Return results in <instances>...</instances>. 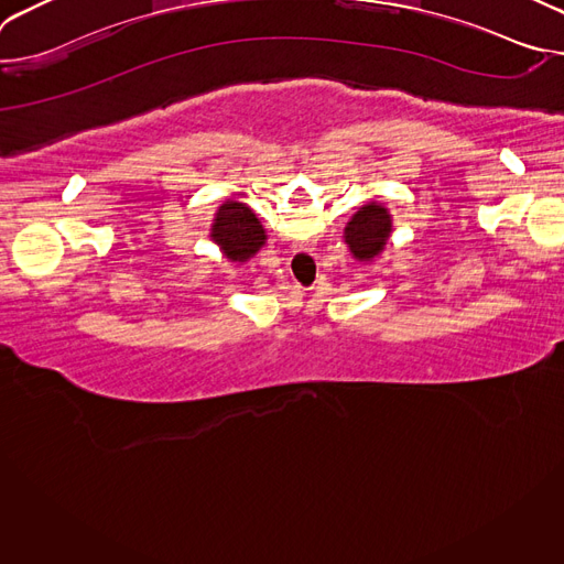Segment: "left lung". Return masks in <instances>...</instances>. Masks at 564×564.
<instances>
[{
	"mask_svg": "<svg viewBox=\"0 0 564 564\" xmlns=\"http://www.w3.org/2000/svg\"><path fill=\"white\" fill-rule=\"evenodd\" d=\"M392 231V218L379 203L364 205L346 225L344 238L357 261H372L386 248V240Z\"/></svg>",
	"mask_w": 564,
	"mask_h": 564,
	"instance_id": "1",
	"label": "left lung"
}]
</instances>
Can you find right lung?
I'll list each match as a JSON object with an SVG mask.
<instances>
[{"label": "right lung", "instance_id": "obj_1", "mask_svg": "<svg viewBox=\"0 0 564 564\" xmlns=\"http://www.w3.org/2000/svg\"><path fill=\"white\" fill-rule=\"evenodd\" d=\"M229 261L243 263L265 246V229L257 214L238 200H227L218 207L212 234Z\"/></svg>", "mask_w": 564, "mask_h": 564}]
</instances>
